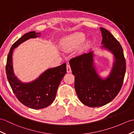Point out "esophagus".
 <instances>
[{
    "mask_svg": "<svg viewBox=\"0 0 134 134\" xmlns=\"http://www.w3.org/2000/svg\"><path fill=\"white\" fill-rule=\"evenodd\" d=\"M67 72L68 73H70L71 72V67H70V65L69 64H67Z\"/></svg>",
    "mask_w": 134,
    "mask_h": 134,
    "instance_id": "34e87169",
    "label": "esophagus"
}]
</instances>
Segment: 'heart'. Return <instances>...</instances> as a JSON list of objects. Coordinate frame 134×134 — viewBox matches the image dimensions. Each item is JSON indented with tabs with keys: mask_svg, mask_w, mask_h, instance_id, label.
Here are the masks:
<instances>
[{
	"mask_svg": "<svg viewBox=\"0 0 134 134\" xmlns=\"http://www.w3.org/2000/svg\"><path fill=\"white\" fill-rule=\"evenodd\" d=\"M86 36L82 32H76L61 40L60 45L65 50H72L79 47L85 42Z\"/></svg>",
	"mask_w": 134,
	"mask_h": 134,
	"instance_id": "heart-1",
	"label": "heart"
}]
</instances>
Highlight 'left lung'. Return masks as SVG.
<instances>
[{
    "label": "left lung",
    "instance_id": "8db88e82",
    "mask_svg": "<svg viewBox=\"0 0 134 134\" xmlns=\"http://www.w3.org/2000/svg\"><path fill=\"white\" fill-rule=\"evenodd\" d=\"M102 48L114 56V62L110 74L102 79L96 72L94 64V53L74 58L70 60L75 76V89L83 104L91 107H101L111 102L122 88L126 73V60L119 42L104 28L100 27Z\"/></svg>",
    "mask_w": 134,
    "mask_h": 134
}]
</instances>
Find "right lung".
I'll return each instance as SVG.
<instances>
[{
    "instance_id": "right-lung-1",
    "label": "right lung",
    "mask_w": 134,
    "mask_h": 134,
    "mask_svg": "<svg viewBox=\"0 0 134 134\" xmlns=\"http://www.w3.org/2000/svg\"><path fill=\"white\" fill-rule=\"evenodd\" d=\"M40 36V33L31 31L25 34L15 42L9 52L5 66L8 81L16 97L23 104L33 109H42L54 102L58 87L66 74V64L64 63L47 70L38 78L29 83L21 82L15 76L12 66L14 49L26 40Z\"/></svg>"
}]
</instances>
